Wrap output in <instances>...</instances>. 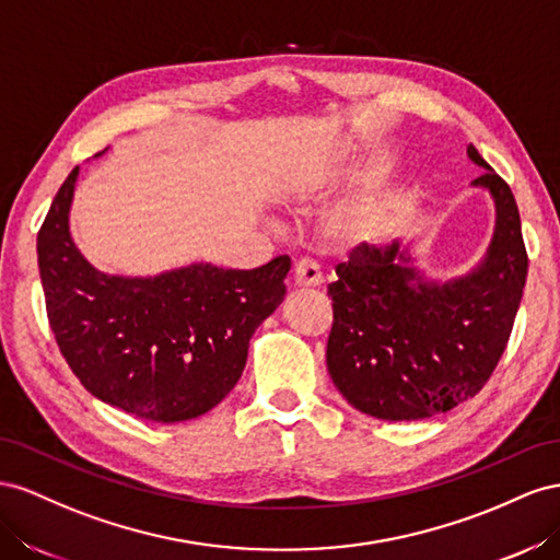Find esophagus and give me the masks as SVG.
<instances>
[{"label":"esophagus","mask_w":560,"mask_h":560,"mask_svg":"<svg viewBox=\"0 0 560 560\" xmlns=\"http://www.w3.org/2000/svg\"><path fill=\"white\" fill-rule=\"evenodd\" d=\"M322 283V271L312 260H300L293 267V285L295 289H316Z\"/></svg>","instance_id":"obj_1"}]
</instances>
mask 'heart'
<instances>
[{
	"instance_id": "heart-1",
	"label": "heart",
	"mask_w": 560,
	"mask_h": 560,
	"mask_svg": "<svg viewBox=\"0 0 560 560\" xmlns=\"http://www.w3.org/2000/svg\"><path fill=\"white\" fill-rule=\"evenodd\" d=\"M347 175L345 166L318 164L295 171L283 180L279 197L291 206H302L326 199L332 187ZM394 209V187L387 175H377L363 189L332 203L330 209L318 218V234L324 244L332 250L351 253L363 246L375 244L385 232Z\"/></svg>"
}]
</instances>
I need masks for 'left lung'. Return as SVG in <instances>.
<instances>
[{
	"mask_svg": "<svg viewBox=\"0 0 560 560\" xmlns=\"http://www.w3.org/2000/svg\"><path fill=\"white\" fill-rule=\"evenodd\" d=\"M471 183L494 201L490 246L467 275L439 281L408 246H363L328 285L332 328L326 363L349 406L410 422L448 412L483 389L509 342L528 277L521 215L509 185L474 145Z\"/></svg>",
	"mask_w": 560,
	"mask_h": 560,
	"instance_id": "obj_1",
	"label": "left lung"
}]
</instances>
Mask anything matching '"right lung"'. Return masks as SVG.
Returning a JSON list of instances; mask_svg holds the SVG:
<instances>
[{"instance_id":"1","label":"right lung","mask_w":560,"mask_h":560,"mask_svg":"<svg viewBox=\"0 0 560 560\" xmlns=\"http://www.w3.org/2000/svg\"><path fill=\"white\" fill-rule=\"evenodd\" d=\"M77 178L79 166L37 234L46 314L62 357L107 406L150 422L195 420L242 377L255 328L283 302L291 260L281 255L258 269L191 262L154 277L105 275L72 242Z\"/></svg>"}]
</instances>
